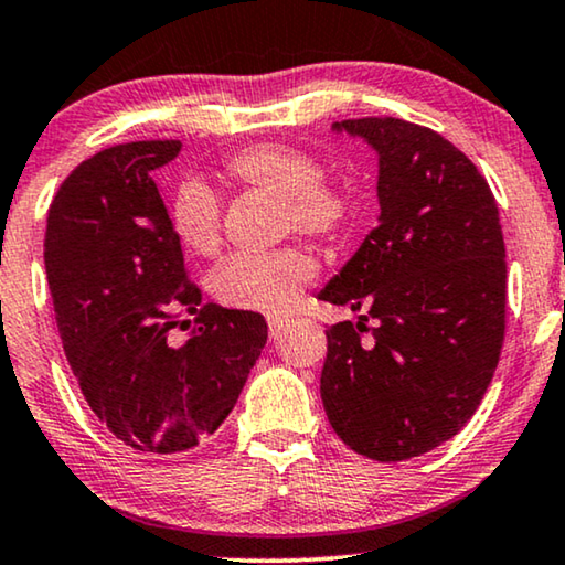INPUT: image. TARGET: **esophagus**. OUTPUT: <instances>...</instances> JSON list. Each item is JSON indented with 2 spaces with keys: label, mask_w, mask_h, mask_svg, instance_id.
<instances>
[{
  "label": "esophagus",
  "mask_w": 565,
  "mask_h": 565,
  "mask_svg": "<svg viewBox=\"0 0 565 565\" xmlns=\"http://www.w3.org/2000/svg\"><path fill=\"white\" fill-rule=\"evenodd\" d=\"M267 327H269V342H277V339H280V334H282V329L288 327V321L277 319V316H273V319L267 321Z\"/></svg>",
  "instance_id": "esophagus-1"
}]
</instances>
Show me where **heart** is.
<instances>
[{
	"label": "heart",
	"instance_id": "b5f03b06",
	"mask_svg": "<svg viewBox=\"0 0 565 565\" xmlns=\"http://www.w3.org/2000/svg\"><path fill=\"white\" fill-rule=\"evenodd\" d=\"M226 167L236 180L280 198L285 228L331 244L352 226L354 198L350 188L321 177V161L303 146L254 143L236 151ZM169 223L177 242L195 257H213L221 249V203L205 182L184 180L177 188L169 205ZM313 275L316 259L300 246L265 254L238 252L215 269L211 290L228 308L282 316L296 306L300 290Z\"/></svg>",
	"mask_w": 565,
	"mask_h": 565
}]
</instances>
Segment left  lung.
Here are the masks:
<instances>
[{
  "instance_id": "8db88e82",
  "label": "left lung",
  "mask_w": 565,
  "mask_h": 565,
  "mask_svg": "<svg viewBox=\"0 0 565 565\" xmlns=\"http://www.w3.org/2000/svg\"><path fill=\"white\" fill-rule=\"evenodd\" d=\"M334 128L381 157V218L319 292L365 311L327 331L321 401L347 447L398 462L458 435L489 388L507 327L504 236L489 182L431 128L388 115Z\"/></svg>"
}]
</instances>
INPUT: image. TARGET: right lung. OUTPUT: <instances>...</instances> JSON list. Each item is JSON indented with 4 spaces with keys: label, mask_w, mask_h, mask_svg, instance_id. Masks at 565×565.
I'll return each mask as SVG.
<instances>
[{
    "label": "right lung",
    "mask_w": 565,
    "mask_h": 565,
    "mask_svg": "<svg viewBox=\"0 0 565 565\" xmlns=\"http://www.w3.org/2000/svg\"><path fill=\"white\" fill-rule=\"evenodd\" d=\"M174 138L118 143L61 182L45 226V275L61 344L99 422L146 455L203 445L236 406L267 342L265 316L203 303L153 169ZM184 315L196 327L174 345Z\"/></svg>",
    "instance_id": "add662e5"
}]
</instances>
